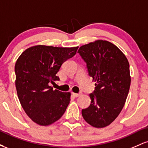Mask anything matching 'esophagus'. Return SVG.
<instances>
[{
	"instance_id": "34e87169",
	"label": "esophagus",
	"mask_w": 148,
	"mask_h": 148,
	"mask_svg": "<svg viewBox=\"0 0 148 148\" xmlns=\"http://www.w3.org/2000/svg\"><path fill=\"white\" fill-rule=\"evenodd\" d=\"M72 95H74V97H78L81 96V93H74V92H73Z\"/></svg>"
}]
</instances>
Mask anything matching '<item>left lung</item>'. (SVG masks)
I'll return each mask as SVG.
<instances>
[{"instance_id": "obj_1", "label": "left lung", "mask_w": 148, "mask_h": 148, "mask_svg": "<svg viewBox=\"0 0 148 148\" xmlns=\"http://www.w3.org/2000/svg\"><path fill=\"white\" fill-rule=\"evenodd\" d=\"M78 53L96 83L89 95L90 105L82 110L83 118L92 127H105L118 116L126 101L131 84L130 64L116 46L105 40L81 46Z\"/></svg>"}]
</instances>
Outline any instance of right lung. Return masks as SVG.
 I'll return each mask as SVG.
<instances>
[{"mask_svg":"<svg viewBox=\"0 0 148 148\" xmlns=\"http://www.w3.org/2000/svg\"><path fill=\"white\" fill-rule=\"evenodd\" d=\"M79 47L64 48L37 45L21 54L14 67L17 95L28 116L42 126L59 120L70 101V92L53 90L51 84L62 63L76 54Z\"/></svg>","mask_w":148,"mask_h":148,"instance_id":"right-lung-1","label":"right lung"}]
</instances>
